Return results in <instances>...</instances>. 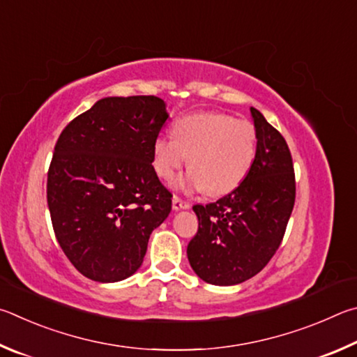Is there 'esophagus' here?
<instances>
[{
	"label": "esophagus",
	"instance_id": "1",
	"mask_svg": "<svg viewBox=\"0 0 357 357\" xmlns=\"http://www.w3.org/2000/svg\"><path fill=\"white\" fill-rule=\"evenodd\" d=\"M191 207L190 202L183 201V199H180L177 196L172 197V208L174 210H188Z\"/></svg>",
	"mask_w": 357,
	"mask_h": 357
}]
</instances>
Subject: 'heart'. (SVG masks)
I'll use <instances>...</instances> for the list:
<instances>
[{
    "label": "heart",
    "mask_w": 357,
    "mask_h": 357,
    "mask_svg": "<svg viewBox=\"0 0 357 357\" xmlns=\"http://www.w3.org/2000/svg\"><path fill=\"white\" fill-rule=\"evenodd\" d=\"M257 155V131L248 121L224 112H196L172 125V139L153 142L152 165L160 178L171 180L186 162L180 185L222 196L238 188Z\"/></svg>",
    "instance_id": "1"
}]
</instances>
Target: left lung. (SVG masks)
Listing matches in <instances>:
<instances>
[{"label":"left lung","mask_w":357,"mask_h":357,"mask_svg":"<svg viewBox=\"0 0 357 357\" xmlns=\"http://www.w3.org/2000/svg\"><path fill=\"white\" fill-rule=\"evenodd\" d=\"M257 155L238 188L220 201L195 205L199 229L186 254L199 278L236 285L266 266L284 238L295 205V171L284 136L251 108Z\"/></svg>","instance_id":"1"}]
</instances>
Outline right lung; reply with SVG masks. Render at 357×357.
<instances>
[{
	"mask_svg": "<svg viewBox=\"0 0 357 357\" xmlns=\"http://www.w3.org/2000/svg\"><path fill=\"white\" fill-rule=\"evenodd\" d=\"M155 96L106 97L62 130L48 169L53 230L72 265L96 282H119L142 265L172 195L152 166L166 119Z\"/></svg>",
	"mask_w": 357,
	"mask_h": 357,
	"instance_id": "add662e5",
	"label": "right lung"
}]
</instances>
